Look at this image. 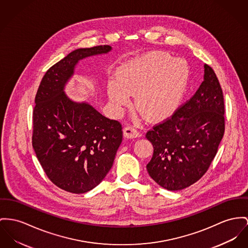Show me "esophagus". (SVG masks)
<instances>
[{
    "instance_id": "obj_1",
    "label": "esophagus",
    "mask_w": 248,
    "mask_h": 248,
    "mask_svg": "<svg viewBox=\"0 0 248 248\" xmlns=\"http://www.w3.org/2000/svg\"><path fill=\"white\" fill-rule=\"evenodd\" d=\"M140 135H141V132L137 131L132 126H127L124 129V136L126 138H135V137H139Z\"/></svg>"
}]
</instances>
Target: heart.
<instances>
[{
	"label": "heart",
	"instance_id": "heart-1",
	"mask_svg": "<svg viewBox=\"0 0 248 248\" xmlns=\"http://www.w3.org/2000/svg\"><path fill=\"white\" fill-rule=\"evenodd\" d=\"M117 79L108 83V96L116 107L130 103L149 121L172 116L182 103L190 80V67L183 59L164 51H152L119 66Z\"/></svg>",
	"mask_w": 248,
	"mask_h": 248
}]
</instances>
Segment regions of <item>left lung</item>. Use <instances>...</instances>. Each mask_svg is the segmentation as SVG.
Instances as JSON below:
<instances>
[{"mask_svg":"<svg viewBox=\"0 0 248 248\" xmlns=\"http://www.w3.org/2000/svg\"><path fill=\"white\" fill-rule=\"evenodd\" d=\"M204 81L191 99L146 133L153 145L147 169L169 191L182 190L208 171L225 132V103L215 70L204 66Z\"/></svg>","mask_w":248,"mask_h":248,"instance_id":"1","label":"left lung"}]
</instances>
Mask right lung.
<instances>
[{
	"label": "right lung",
	"mask_w": 248,
	"mask_h": 248,
	"mask_svg": "<svg viewBox=\"0 0 248 248\" xmlns=\"http://www.w3.org/2000/svg\"><path fill=\"white\" fill-rule=\"evenodd\" d=\"M109 45L71 51L50 66L38 86L33 111L32 145L50 182L83 194L111 169L122 142V125L87 103H76L63 89L74 66L84 57L106 53Z\"/></svg>",
	"instance_id": "right-lung-1"
}]
</instances>
